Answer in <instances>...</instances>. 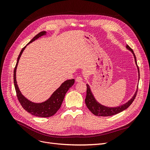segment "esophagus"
Instances as JSON below:
<instances>
[{
	"instance_id": "esophagus-1",
	"label": "esophagus",
	"mask_w": 150,
	"mask_h": 150,
	"mask_svg": "<svg viewBox=\"0 0 150 150\" xmlns=\"http://www.w3.org/2000/svg\"><path fill=\"white\" fill-rule=\"evenodd\" d=\"M83 79V78L81 76H78L76 78V82H78V83H80V82H82Z\"/></svg>"
}]
</instances>
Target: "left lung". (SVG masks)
<instances>
[{"mask_svg":"<svg viewBox=\"0 0 150 150\" xmlns=\"http://www.w3.org/2000/svg\"><path fill=\"white\" fill-rule=\"evenodd\" d=\"M126 48L128 49L129 51H130L132 54H133V56L134 58V61H135V64L137 66V69L138 71V81L139 79V67L137 65V58H136V56L134 55V53L133 51L131 48L127 45ZM86 86H87V91H86V97L85 99V103L86 104V106L88 107V108L89 110V111L91 112L93 114L96 116H112L117 114L120 112H122V111H124L126 110L128 108L133 101L134 100V99L136 98V96H137V91H138V85L137 89V91L133 95V96L129 100L123 104L121 106H117V107H107L103 105V104H100L98 103L95 98L94 97V95L92 93L91 90L90 89L89 86L88 84H86Z\"/></svg>","mask_w":150,"mask_h":150,"instance_id":"1","label":"left lung"}]
</instances>
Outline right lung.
I'll list each match as a JSON object with an SVG mask.
<instances>
[{
    "instance_id": "1",
    "label": "right lung",
    "mask_w": 150,
    "mask_h": 150,
    "mask_svg": "<svg viewBox=\"0 0 150 150\" xmlns=\"http://www.w3.org/2000/svg\"><path fill=\"white\" fill-rule=\"evenodd\" d=\"M46 34V31L40 32L38 34L36 35L24 47L22 48L19 56H18L16 65L14 68V71H13V83H14V86L18 100L20 102L21 106L26 111H28L30 114L35 116L42 117H48L53 116L55 113H56V112L59 110V109L61 106V104L63 100H64L65 94H66L67 91L71 87H72V86L74 83V79L65 81L59 86V88L57 89L52 93L51 97L44 102L40 103H36L29 101V99L25 98L20 91L16 81V69L20 57L28 44Z\"/></svg>"
}]
</instances>
